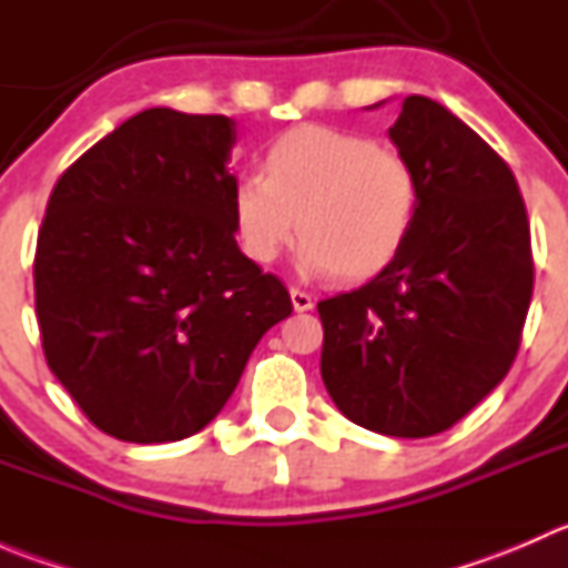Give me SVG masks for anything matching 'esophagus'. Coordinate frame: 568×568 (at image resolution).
<instances>
[{"instance_id":"esophagus-1","label":"esophagus","mask_w":568,"mask_h":568,"mask_svg":"<svg viewBox=\"0 0 568 568\" xmlns=\"http://www.w3.org/2000/svg\"><path fill=\"white\" fill-rule=\"evenodd\" d=\"M291 305H294L296 313L313 311V296L305 294V291H300V288H291Z\"/></svg>"}]
</instances>
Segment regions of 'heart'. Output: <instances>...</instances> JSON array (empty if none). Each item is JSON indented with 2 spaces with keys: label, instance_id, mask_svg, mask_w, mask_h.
Instances as JSON below:
<instances>
[{
  "label": "heart",
  "instance_id": "1",
  "mask_svg": "<svg viewBox=\"0 0 568 568\" xmlns=\"http://www.w3.org/2000/svg\"><path fill=\"white\" fill-rule=\"evenodd\" d=\"M420 192L412 164L371 136L296 125L263 153V175L233 186V227L250 261L268 266L305 236L300 268L371 280L400 255Z\"/></svg>",
  "mask_w": 568,
  "mask_h": 568
}]
</instances>
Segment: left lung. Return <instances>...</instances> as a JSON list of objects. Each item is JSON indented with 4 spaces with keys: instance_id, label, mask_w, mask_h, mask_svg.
<instances>
[{
    "instance_id": "8db88e82",
    "label": "left lung",
    "mask_w": 568,
    "mask_h": 568,
    "mask_svg": "<svg viewBox=\"0 0 568 568\" xmlns=\"http://www.w3.org/2000/svg\"><path fill=\"white\" fill-rule=\"evenodd\" d=\"M387 136L415 170V227L385 272L318 302L321 379L352 423L420 439L511 368L532 294L530 225L508 164L443 104L406 95Z\"/></svg>"
}]
</instances>
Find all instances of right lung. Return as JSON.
Instances as JSON below:
<instances>
[{
    "instance_id": "1",
    "label": "right lung",
    "mask_w": 568,
    "mask_h": 568,
    "mask_svg": "<svg viewBox=\"0 0 568 568\" xmlns=\"http://www.w3.org/2000/svg\"><path fill=\"white\" fill-rule=\"evenodd\" d=\"M236 120L153 106L57 181L36 255L45 363L123 443H175L227 404L291 296L236 244Z\"/></svg>"
}]
</instances>
